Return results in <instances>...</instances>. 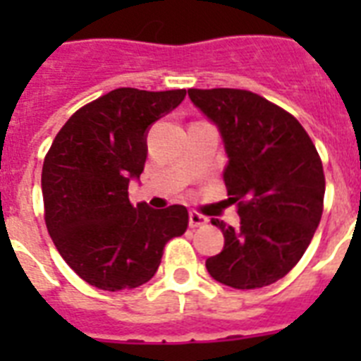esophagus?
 <instances>
[{"label": "esophagus", "instance_id": "esophagus-1", "mask_svg": "<svg viewBox=\"0 0 361 361\" xmlns=\"http://www.w3.org/2000/svg\"><path fill=\"white\" fill-rule=\"evenodd\" d=\"M206 223H208V217H206V215L198 214L195 209L189 212V226H191V228H198V226L206 225Z\"/></svg>", "mask_w": 361, "mask_h": 361}]
</instances>
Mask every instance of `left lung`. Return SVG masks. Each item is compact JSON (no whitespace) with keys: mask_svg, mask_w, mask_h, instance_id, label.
<instances>
[{"mask_svg":"<svg viewBox=\"0 0 361 361\" xmlns=\"http://www.w3.org/2000/svg\"><path fill=\"white\" fill-rule=\"evenodd\" d=\"M195 106L221 130L223 172L240 228L212 219L225 234L206 268L223 285L249 290L290 271L314 236L324 209V169L302 123L247 90H189Z\"/></svg>","mask_w":361,"mask_h":361,"instance_id":"left-lung-1","label":"left lung"}]
</instances>
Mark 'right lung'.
I'll use <instances>...</instances> for the list:
<instances>
[{
	"mask_svg": "<svg viewBox=\"0 0 361 361\" xmlns=\"http://www.w3.org/2000/svg\"><path fill=\"white\" fill-rule=\"evenodd\" d=\"M185 97V90L118 87L84 104L59 129L42 164L44 223L76 275L101 290L136 288L157 271L166 241L189 225L185 206H133L146 133Z\"/></svg>",
	"mask_w": 361,
	"mask_h": 361,
	"instance_id": "right-lung-1",
	"label": "right lung"
}]
</instances>
